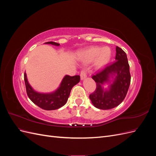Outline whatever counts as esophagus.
Masks as SVG:
<instances>
[{
	"label": "esophagus",
	"mask_w": 156,
	"mask_h": 156,
	"mask_svg": "<svg viewBox=\"0 0 156 156\" xmlns=\"http://www.w3.org/2000/svg\"><path fill=\"white\" fill-rule=\"evenodd\" d=\"M80 76H81V81H83V80L85 79L87 77V72L84 69L82 70L81 72V75H80Z\"/></svg>",
	"instance_id": "esophagus-1"
}]
</instances>
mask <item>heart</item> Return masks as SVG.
Wrapping results in <instances>:
<instances>
[{"instance_id": "heart-1", "label": "heart", "mask_w": 156, "mask_h": 156, "mask_svg": "<svg viewBox=\"0 0 156 156\" xmlns=\"http://www.w3.org/2000/svg\"><path fill=\"white\" fill-rule=\"evenodd\" d=\"M84 62L90 63L95 61V66L98 69L102 68L109 62L111 58V50L108 47H92L84 51L83 54Z\"/></svg>"}]
</instances>
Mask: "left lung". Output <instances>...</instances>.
Wrapping results in <instances>:
<instances>
[{"label":"left lung","instance_id":"8db88e82","mask_svg":"<svg viewBox=\"0 0 156 156\" xmlns=\"http://www.w3.org/2000/svg\"><path fill=\"white\" fill-rule=\"evenodd\" d=\"M116 51L115 62L92 76L96 89L89 98L99 109H111L119 105L129 87L131 75L126 53L118 46ZM106 85L108 87L104 88Z\"/></svg>","mask_w":156,"mask_h":156}]
</instances>
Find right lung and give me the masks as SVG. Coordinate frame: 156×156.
<instances>
[{
    "label": "right lung",
    "instance_id": "add662e5",
    "mask_svg": "<svg viewBox=\"0 0 156 156\" xmlns=\"http://www.w3.org/2000/svg\"><path fill=\"white\" fill-rule=\"evenodd\" d=\"M55 46L60 44L53 41L45 43ZM24 79L27 95L30 100L37 106L44 110L51 111L58 109L66 103L72 88L80 81L79 75L70 77L65 75L61 81L59 87L55 91L49 93H40L34 90L28 81L26 73L24 74Z\"/></svg>",
    "mask_w": 156,
    "mask_h": 156
}]
</instances>
